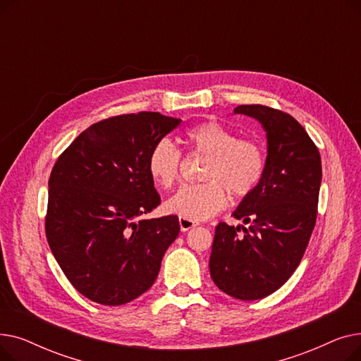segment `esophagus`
Returning <instances> with one entry per match:
<instances>
[{
	"instance_id": "1",
	"label": "esophagus",
	"mask_w": 361,
	"mask_h": 361,
	"mask_svg": "<svg viewBox=\"0 0 361 361\" xmlns=\"http://www.w3.org/2000/svg\"><path fill=\"white\" fill-rule=\"evenodd\" d=\"M178 222H180V228H181V231H188V230H192V228H195V226H197V225H199V222H196V221H193V219L183 218V216H180Z\"/></svg>"
}]
</instances>
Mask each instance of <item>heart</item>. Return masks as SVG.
<instances>
[{"instance_id": "b5f03b06", "label": "heart", "mask_w": 361, "mask_h": 361, "mask_svg": "<svg viewBox=\"0 0 361 361\" xmlns=\"http://www.w3.org/2000/svg\"><path fill=\"white\" fill-rule=\"evenodd\" d=\"M188 152L204 155L197 184L183 185L165 207L171 214L187 219H207L222 211L228 193L235 199L250 196L259 187L267 155L263 147L250 139H238L237 133L215 121L193 126L184 133ZM181 152L177 146L161 139L152 146L147 157V173L154 183L169 190L180 180Z\"/></svg>"}]
</instances>
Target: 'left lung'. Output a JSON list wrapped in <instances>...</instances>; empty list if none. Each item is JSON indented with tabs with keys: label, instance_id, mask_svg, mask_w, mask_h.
<instances>
[{
	"label": "left lung",
	"instance_id": "left-lung-1",
	"mask_svg": "<svg viewBox=\"0 0 361 361\" xmlns=\"http://www.w3.org/2000/svg\"><path fill=\"white\" fill-rule=\"evenodd\" d=\"M267 131V171L233 214L249 226L219 222L209 259L215 286L234 298L260 300L288 281L306 252L317 216L322 162L316 145L290 114L240 105Z\"/></svg>",
	"mask_w": 361,
	"mask_h": 361
}]
</instances>
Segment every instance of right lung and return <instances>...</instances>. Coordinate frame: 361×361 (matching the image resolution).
Returning a JSON list of instances; mask_svg holds the SVG:
<instances>
[{
	"instance_id": "1",
	"label": "right lung",
	"mask_w": 361,
	"mask_h": 361,
	"mask_svg": "<svg viewBox=\"0 0 361 361\" xmlns=\"http://www.w3.org/2000/svg\"><path fill=\"white\" fill-rule=\"evenodd\" d=\"M181 120L124 114L92 124L56 159L49 176L45 233L71 286L104 306L147 291L178 216L143 219L161 203L147 173L149 152Z\"/></svg>"
}]
</instances>
